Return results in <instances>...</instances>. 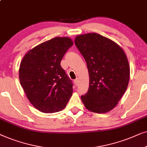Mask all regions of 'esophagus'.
I'll return each instance as SVG.
<instances>
[{
    "mask_svg": "<svg viewBox=\"0 0 147 147\" xmlns=\"http://www.w3.org/2000/svg\"><path fill=\"white\" fill-rule=\"evenodd\" d=\"M75 85H79V79H76V80H75Z\"/></svg>",
    "mask_w": 147,
    "mask_h": 147,
    "instance_id": "34e87169",
    "label": "esophagus"
}]
</instances>
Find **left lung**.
Segmentation results:
<instances>
[{
    "label": "left lung",
    "instance_id": "8db88e82",
    "mask_svg": "<svg viewBox=\"0 0 147 147\" xmlns=\"http://www.w3.org/2000/svg\"><path fill=\"white\" fill-rule=\"evenodd\" d=\"M75 46L85 58L89 88L81 100L88 110L103 113L116 106L128 87L130 66L120 46L96 33L76 37Z\"/></svg>",
    "mask_w": 147,
    "mask_h": 147
}]
</instances>
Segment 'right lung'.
Wrapping results in <instances>:
<instances>
[{"label":"right lung","instance_id":"1","mask_svg":"<svg viewBox=\"0 0 147 147\" xmlns=\"http://www.w3.org/2000/svg\"><path fill=\"white\" fill-rule=\"evenodd\" d=\"M72 45L70 38L56 37L31 49L21 62V87L31 104L42 112L62 110L72 96L73 83L60 62Z\"/></svg>","mask_w":147,"mask_h":147}]
</instances>
